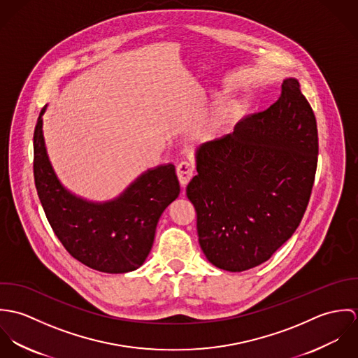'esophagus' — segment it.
<instances>
[{"mask_svg": "<svg viewBox=\"0 0 358 358\" xmlns=\"http://www.w3.org/2000/svg\"><path fill=\"white\" fill-rule=\"evenodd\" d=\"M176 172H178V178H179V182L182 186H186L192 176H193V172H194V164L192 161H182L179 162L178 168H176Z\"/></svg>", "mask_w": 358, "mask_h": 358, "instance_id": "obj_1", "label": "esophagus"}]
</instances>
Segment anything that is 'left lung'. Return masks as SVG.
I'll list each match as a JSON object with an SVG mask.
<instances>
[{
  "label": "left lung",
  "mask_w": 358,
  "mask_h": 358,
  "mask_svg": "<svg viewBox=\"0 0 358 358\" xmlns=\"http://www.w3.org/2000/svg\"><path fill=\"white\" fill-rule=\"evenodd\" d=\"M317 155L315 117L294 77L267 110L200 145L186 194L206 259L227 271L268 260L305 215Z\"/></svg>",
  "instance_id": "left-lung-1"
}]
</instances>
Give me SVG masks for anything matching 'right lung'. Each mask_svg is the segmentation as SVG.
Returning <instances> with one entry per match:
<instances>
[{
	"mask_svg": "<svg viewBox=\"0 0 358 358\" xmlns=\"http://www.w3.org/2000/svg\"><path fill=\"white\" fill-rule=\"evenodd\" d=\"M43 107L34 131V182L52 230L66 251L85 266L110 274L139 268L153 247L157 223L180 193L173 164L139 175L108 201L83 199L63 186L47 152Z\"/></svg>",
	"mask_w": 358,
	"mask_h": 358,
	"instance_id": "right-lung-1",
	"label": "right lung"
}]
</instances>
